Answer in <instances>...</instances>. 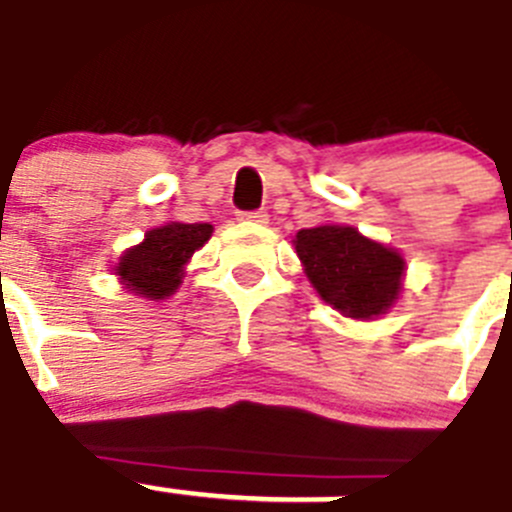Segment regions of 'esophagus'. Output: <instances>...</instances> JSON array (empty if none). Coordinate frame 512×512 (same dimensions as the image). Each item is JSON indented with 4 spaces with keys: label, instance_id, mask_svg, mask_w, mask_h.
Wrapping results in <instances>:
<instances>
[{
    "label": "esophagus",
    "instance_id": "esophagus-1",
    "mask_svg": "<svg viewBox=\"0 0 512 512\" xmlns=\"http://www.w3.org/2000/svg\"><path fill=\"white\" fill-rule=\"evenodd\" d=\"M237 216L239 221H250V224H268V211H262V208H257V211H239Z\"/></svg>",
    "mask_w": 512,
    "mask_h": 512
}]
</instances>
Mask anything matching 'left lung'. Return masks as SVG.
<instances>
[{"label": "left lung", "mask_w": 512, "mask_h": 512, "mask_svg": "<svg viewBox=\"0 0 512 512\" xmlns=\"http://www.w3.org/2000/svg\"><path fill=\"white\" fill-rule=\"evenodd\" d=\"M296 252L324 301L353 319L384 314L399 296L404 260L361 237L353 226H317L296 234Z\"/></svg>", "instance_id": "8db88e82"}]
</instances>
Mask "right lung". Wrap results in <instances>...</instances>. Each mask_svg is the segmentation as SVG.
<instances>
[{
    "label": "right lung",
    "instance_id": "right-lung-1",
    "mask_svg": "<svg viewBox=\"0 0 512 512\" xmlns=\"http://www.w3.org/2000/svg\"><path fill=\"white\" fill-rule=\"evenodd\" d=\"M211 224H167L151 229L141 244L118 262V275L133 293L164 299L180 286L182 265L208 242Z\"/></svg>",
    "mask_w": 512,
    "mask_h": 512
}]
</instances>
